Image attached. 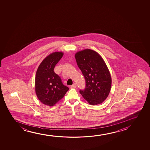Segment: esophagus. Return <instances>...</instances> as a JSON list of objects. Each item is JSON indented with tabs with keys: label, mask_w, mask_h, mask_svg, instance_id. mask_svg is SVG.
Here are the masks:
<instances>
[{
	"label": "esophagus",
	"mask_w": 150,
	"mask_h": 150,
	"mask_svg": "<svg viewBox=\"0 0 150 150\" xmlns=\"http://www.w3.org/2000/svg\"><path fill=\"white\" fill-rule=\"evenodd\" d=\"M76 87V83H74V84H73V85H72L71 86V88H75Z\"/></svg>",
	"instance_id": "obj_1"
}]
</instances>
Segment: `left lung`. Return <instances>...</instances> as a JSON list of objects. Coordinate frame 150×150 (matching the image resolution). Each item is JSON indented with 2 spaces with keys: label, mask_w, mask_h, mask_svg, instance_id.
<instances>
[{
  "label": "left lung",
  "mask_w": 150,
  "mask_h": 150,
  "mask_svg": "<svg viewBox=\"0 0 150 150\" xmlns=\"http://www.w3.org/2000/svg\"><path fill=\"white\" fill-rule=\"evenodd\" d=\"M75 57L86 80V88L79 92L89 104L101 103L108 96L112 84L111 75L103 58L90 49L78 52Z\"/></svg>",
  "instance_id": "obj_1"
}]
</instances>
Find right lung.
I'll return each instance as SVG.
<instances>
[{
	"label": "right lung",
	"instance_id": "1",
	"mask_svg": "<svg viewBox=\"0 0 150 150\" xmlns=\"http://www.w3.org/2000/svg\"><path fill=\"white\" fill-rule=\"evenodd\" d=\"M64 53L56 52L47 56L39 65L35 77V92L38 98L45 105L53 106L64 97L69 88L54 69Z\"/></svg>",
	"mask_w": 150,
	"mask_h": 150
}]
</instances>
